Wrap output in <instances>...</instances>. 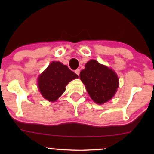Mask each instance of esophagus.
Instances as JSON below:
<instances>
[{"mask_svg":"<svg viewBox=\"0 0 154 154\" xmlns=\"http://www.w3.org/2000/svg\"><path fill=\"white\" fill-rule=\"evenodd\" d=\"M75 73H76V74H77V75H78V76H79V72H80V70H79V69H76V70H75Z\"/></svg>","mask_w":154,"mask_h":154,"instance_id":"obj_1","label":"esophagus"}]
</instances>
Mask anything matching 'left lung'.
I'll list each match as a JSON object with an SVG mask.
<instances>
[{
	"label": "left lung",
	"instance_id": "obj_1",
	"mask_svg": "<svg viewBox=\"0 0 154 154\" xmlns=\"http://www.w3.org/2000/svg\"><path fill=\"white\" fill-rule=\"evenodd\" d=\"M79 77L88 94L95 103L103 104L114 96L119 86V79L111 69L91 60L85 64Z\"/></svg>",
	"mask_w": 154,
	"mask_h": 154
}]
</instances>
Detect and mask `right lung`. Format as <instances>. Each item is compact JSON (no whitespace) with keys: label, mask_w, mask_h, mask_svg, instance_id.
Returning <instances> with one entry per match:
<instances>
[{"label":"right lung","mask_w":154,"mask_h":154,"mask_svg":"<svg viewBox=\"0 0 154 154\" xmlns=\"http://www.w3.org/2000/svg\"><path fill=\"white\" fill-rule=\"evenodd\" d=\"M77 77L66 65L53 61L39 77V90L44 98L56 101L65 91L66 85Z\"/></svg>","instance_id":"obj_1"}]
</instances>
